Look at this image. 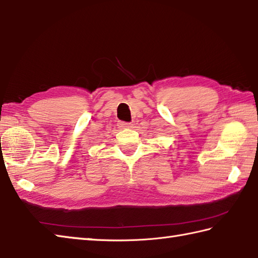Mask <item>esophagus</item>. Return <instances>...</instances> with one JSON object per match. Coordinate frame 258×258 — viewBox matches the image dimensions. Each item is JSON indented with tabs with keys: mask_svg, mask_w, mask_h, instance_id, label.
I'll return each mask as SVG.
<instances>
[{
	"mask_svg": "<svg viewBox=\"0 0 258 258\" xmlns=\"http://www.w3.org/2000/svg\"><path fill=\"white\" fill-rule=\"evenodd\" d=\"M133 123H130V122H123V121H120L119 122V127L121 128V129H130V128H133Z\"/></svg>",
	"mask_w": 258,
	"mask_h": 258,
	"instance_id": "obj_1",
	"label": "esophagus"
}]
</instances>
